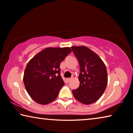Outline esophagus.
I'll list each match as a JSON object with an SVG mask.
<instances>
[{"label": "esophagus", "mask_w": 133, "mask_h": 133, "mask_svg": "<svg viewBox=\"0 0 133 133\" xmlns=\"http://www.w3.org/2000/svg\"><path fill=\"white\" fill-rule=\"evenodd\" d=\"M71 79V78H67V79H66V80H67V82H69L70 81V80Z\"/></svg>", "instance_id": "34e87169"}]
</instances>
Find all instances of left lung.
<instances>
[{"label": "left lung", "mask_w": 133, "mask_h": 133, "mask_svg": "<svg viewBox=\"0 0 133 133\" xmlns=\"http://www.w3.org/2000/svg\"><path fill=\"white\" fill-rule=\"evenodd\" d=\"M71 48L77 58L80 71V85L72 93L76 100L83 104H92L102 97L107 87L106 66L100 57L87 47Z\"/></svg>", "instance_id": "8db88e82"}]
</instances>
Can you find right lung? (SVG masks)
I'll list each match as a JSON object with an SVG mask.
<instances>
[{
    "mask_svg": "<svg viewBox=\"0 0 133 133\" xmlns=\"http://www.w3.org/2000/svg\"><path fill=\"white\" fill-rule=\"evenodd\" d=\"M71 51L69 48H46L29 61L23 83L29 95L36 102L48 104L57 98L64 85L60 64Z\"/></svg>",
    "mask_w": 133,
    "mask_h": 133,
    "instance_id": "add662e5",
    "label": "right lung"
}]
</instances>
